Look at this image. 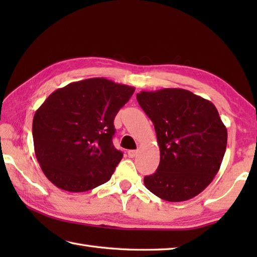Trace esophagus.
Here are the masks:
<instances>
[{"mask_svg":"<svg viewBox=\"0 0 257 257\" xmlns=\"http://www.w3.org/2000/svg\"><path fill=\"white\" fill-rule=\"evenodd\" d=\"M137 154H138L137 150H129V151H128V156H129L130 158L136 157V156H137Z\"/></svg>","mask_w":257,"mask_h":257,"instance_id":"1","label":"esophagus"}]
</instances>
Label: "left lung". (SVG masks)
I'll return each instance as SVG.
<instances>
[{"label":"left lung","instance_id":"obj_1","mask_svg":"<svg viewBox=\"0 0 257 257\" xmlns=\"http://www.w3.org/2000/svg\"><path fill=\"white\" fill-rule=\"evenodd\" d=\"M137 100L160 148L159 167L145 177L146 188L170 202L194 198L214 179L225 154L227 130L217 109L181 88L141 91Z\"/></svg>","mask_w":257,"mask_h":257}]
</instances>
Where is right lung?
Segmentation results:
<instances>
[{
  "instance_id": "1",
  "label": "right lung",
  "mask_w": 257,
  "mask_h": 257,
  "mask_svg": "<svg viewBox=\"0 0 257 257\" xmlns=\"http://www.w3.org/2000/svg\"><path fill=\"white\" fill-rule=\"evenodd\" d=\"M132 86L98 77L70 83L48 96L33 119L43 172L57 188L85 192L107 182L122 152L112 145L113 120Z\"/></svg>"
}]
</instances>
